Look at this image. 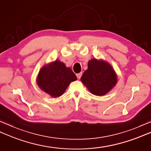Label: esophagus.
<instances>
[{"mask_svg":"<svg viewBox=\"0 0 151 151\" xmlns=\"http://www.w3.org/2000/svg\"><path fill=\"white\" fill-rule=\"evenodd\" d=\"M82 75V73H80L76 74V76H77V78H78V79L81 78Z\"/></svg>","mask_w":151,"mask_h":151,"instance_id":"obj_1","label":"esophagus"}]
</instances>
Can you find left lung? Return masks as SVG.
I'll return each mask as SVG.
<instances>
[{
  "label": "left lung",
  "mask_w": 151,
  "mask_h": 151,
  "mask_svg": "<svg viewBox=\"0 0 151 151\" xmlns=\"http://www.w3.org/2000/svg\"><path fill=\"white\" fill-rule=\"evenodd\" d=\"M91 93L103 96L111 91L117 82V75L110 63L103 60L93 58L81 78Z\"/></svg>",
  "instance_id": "left-lung-1"
}]
</instances>
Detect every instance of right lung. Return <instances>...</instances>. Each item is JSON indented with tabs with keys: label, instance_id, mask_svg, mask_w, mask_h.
Masks as SVG:
<instances>
[{
	"label": "right lung",
	"instance_id": "add662e5",
	"mask_svg": "<svg viewBox=\"0 0 151 151\" xmlns=\"http://www.w3.org/2000/svg\"><path fill=\"white\" fill-rule=\"evenodd\" d=\"M77 80L70 67L60 60H55L43 66L37 76L39 88L53 98L60 97L70 83Z\"/></svg>",
	"mask_w": 151,
	"mask_h": 151
}]
</instances>
